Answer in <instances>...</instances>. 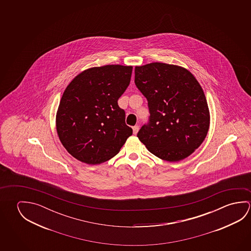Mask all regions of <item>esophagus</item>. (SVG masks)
<instances>
[{"instance_id":"esophagus-1","label":"esophagus","mask_w":251,"mask_h":251,"mask_svg":"<svg viewBox=\"0 0 251 251\" xmlns=\"http://www.w3.org/2000/svg\"><path fill=\"white\" fill-rule=\"evenodd\" d=\"M138 130H139V126H137V125H136V126H134L133 127V133L136 135V133L138 132Z\"/></svg>"}]
</instances>
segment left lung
Here are the masks:
<instances>
[{
	"label": "left lung",
	"instance_id": "obj_1",
	"mask_svg": "<svg viewBox=\"0 0 251 251\" xmlns=\"http://www.w3.org/2000/svg\"><path fill=\"white\" fill-rule=\"evenodd\" d=\"M135 83L148 100L150 120L137 137L153 155L177 162L205 140L210 114L200 83L182 66L154 62L135 67Z\"/></svg>",
	"mask_w": 251,
	"mask_h": 251
}]
</instances>
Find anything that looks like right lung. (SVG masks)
<instances>
[{"mask_svg":"<svg viewBox=\"0 0 251 251\" xmlns=\"http://www.w3.org/2000/svg\"><path fill=\"white\" fill-rule=\"evenodd\" d=\"M132 66L92 67L78 74L62 95L56 128L66 151L88 165L115 156L132 128L117 100L130 82Z\"/></svg>","mask_w":251,"mask_h":251,"instance_id":"right-lung-1","label":"right lung"}]
</instances>
